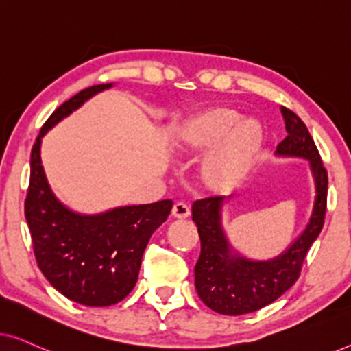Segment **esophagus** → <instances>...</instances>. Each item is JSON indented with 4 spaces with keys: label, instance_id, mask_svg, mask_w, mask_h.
Returning <instances> with one entry per match:
<instances>
[{
    "label": "esophagus",
    "instance_id": "obj_1",
    "mask_svg": "<svg viewBox=\"0 0 351 351\" xmlns=\"http://www.w3.org/2000/svg\"><path fill=\"white\" fill-rule=\"evenodd\" d=\"M172 215L177 219H186L190 215V208L182 201H177L174 208H172Z\"/></svg>",
    "mask_w": 351,
    "mask_h": 351
}]
</instances>
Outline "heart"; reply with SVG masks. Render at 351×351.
<instances>
[{
  "label": "heart",
  "mask_w": 351,
  "mask_h": 351,
  "mask_svg": "<svg viewBox=\"0 0 351 351\" xmlns=\"http://www.w3.org/2000/svg\"><path fill=\"white\" fill-rule=\"evenodd\" d=\"M177 150L196 156L208 153L201 179L213 191H230L249 174L263 145V126L256 118L239 119L232 107H210L179 124L174 132Z\"/></svg>",
  "instance_id": "heart-1"
}]
</instances>
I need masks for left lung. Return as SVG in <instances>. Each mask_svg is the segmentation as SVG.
<instances>
[{
  "label": "left lung",
  "instance_id": "left-lung-1",
  "mask_svg": "<svg viewBox=\"0 0 351 351\" xmlns=\"http://www.w3.org/2000/svg\"><path fill=\"white\" fill-rule=\"evenodd\" d=\"M287 137L278 143V155L310 160L316 182V199L310 223L300 238L280 257L268 262H252L232 254L220 227V196L193 203V222L198 227L201 254L195 265V287L199 299L220 315H246L261 310L285 294L304 265L305 256L324 225L328 204V171L321 161L313 137L304 121L281 107Z\"/></svg>",
  "mask_w": 351,
  "mask_h": 351
}]
</instances>
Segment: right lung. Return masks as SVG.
<instances>
[{"label":"right lung","instance_id":"1","mask_svg":"<svg viewBox=\"0 0 351 351\" xmlns=\"http://www.w3.org/2000/svg\"><path fill=\"white\" fill-rule=\"evenodd\" d=\"M110 86L83 89L43 124L32 148L25 198V219L38 267L60 294L86 306L114 305L134 289L148 239L172 208L171 199H162L100 215H80L52 195L41 165V137L84 100Z\"/></svg>","mask_w":351,"mask_h":351}]
</instances>
